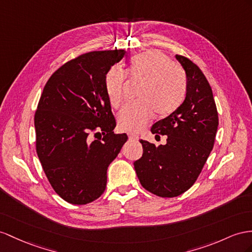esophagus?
I'll list each match as a JSON object with an SVG mask.
<instances>
[{
    "mask_svg": "<svg viewBox=\"0 0 252 252\" xmlns=\"http://www.w3.org/2000/svg\"><path fill=\"white\" fill-rule=\"evenodd\" d=\"M138 137L135 134H128V139L130 140H136Z\"/></svg>",
    "mask_w": 252,
    "mask_h": 252,
    "instance_id": "1",
    "label": "esophagus"
}]
</instances>
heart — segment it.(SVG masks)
Wrapping results in <instances>:
<instances>
[{
	"label": "heart",
	"mask_w": 252,
	"mask_h": 252,
	"mask_svg": "<svg viewBox=\"0 0 252 252\" xmlns=\"http://www.w3.org/2000/svg\"><path fill=\"white\" fill-rule=\"evenodd\" d=\"M128 74L143 81L137 102L126 105L117 116L119 130L138 133L152 119L169 115L183 101L186 81L183 72L166 54L157 50L141 53L131 60ZM107 99L113 107H118L125 99L126 74L118 66H113L104 80Z\"/></svg>",
	"instance_id": "1"
}]
</instances>
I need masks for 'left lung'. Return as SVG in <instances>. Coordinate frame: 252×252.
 <instances>
[{
	"label": "left lung",
	"instance_id": "8db88e82",
	"mask_svg": "<svg viewBox=\"0 0 252 252\" xmlns=\"http://www.w3.org/2000/svg\"><path fill=\"white\" fill-rule=\"evenodd\" d=\"M186 76L185 99L175 112L156 122L152 134L167 135L166 145L147 140L143 157L134 162L140 184L154 195L172 198L196 182L214 146L218 114L212 88L197 64L176 55Z\"/></svg>",
	"mask_w": 252,
	"mask_h": 252
}]
</instances>
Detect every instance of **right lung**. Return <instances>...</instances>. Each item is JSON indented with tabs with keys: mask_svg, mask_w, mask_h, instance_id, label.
I'll return each mask as SVG.
<instances>
[{
	"mask_svg": "<svg viewBox=\"0 0 252 252\" xmlns=\"http://www.w3.org/2000/svg\"><path fill=\"white\" fill-rule=\"evenodd\" d=\"M125 54H83L57 69L43 88L35 114L37 156L50 184L69 203L87 204L102 195L107 167L127 139L113 132L104 85L106 72ZM93 132L103 137L94 141Z\"/></svg>",
	"mask_w": 252,
	"mask_h": 252,
	"instance_id": "obj_1",
	"label": "right lung"
}]
</instances>
